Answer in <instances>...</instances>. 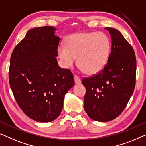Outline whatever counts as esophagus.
Instances as JSON below:
<instances>
[{
    "label": "esophagus",
    "mask_w": 146,
    "mask_h": 146,
    "mask_svg": "<svg viewBox=\"0 0 146 146\" xmlns=\"http://www.w3.org/2000/svg\"><path fill=\"white\" fill-rule=\"evenodd\" d=\"M74 80H75V84H80L81 83V78L77 75H74Z\"/></svg>",
    "instance_id": "1"
}]
</instances>
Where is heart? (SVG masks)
<instances>
[{
	"instance_id": "1",
	"label": "heart",
	"mask_w": 146,
	"mask_h": 146,
	"mask_svg": "<svg viewBox=\"0 0 146 146\" xmlns=\"http://www.w3.org/2000/svg\"><path fill=\"white\" fill-rule=\"evenodd\" d=\"M66 46H59L58 55L63 66H73L78 58L80 66L88 75L100 73L107 65L111 45L106 34L101 32H79L69 35Z\"/></svg>"
}]
</instances>
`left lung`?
<instances>
[{"instance_id":"1","label":"left lung","mask_w":146,"mask_h":146,"mask_svg":"<svg viewBox=\"0 0 146 146\" xmlns=\"http://www.w3.org/2000/svg\"><path fill=\"white\" fill-rule=\"evenodd\" d=\"M111 36L108 63L100 72L84 78V108L90 118L106 122L122 113L134 92L136 74L134 51L118 30L105 28Z\"/></svg>"}]
</instances>
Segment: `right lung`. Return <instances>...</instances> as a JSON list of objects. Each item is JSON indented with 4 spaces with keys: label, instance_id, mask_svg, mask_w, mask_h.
Returning <instances> with one entry per match:
<instances>
[{
    "label": "right lung",
    "instance_id": "obj_1",
    "mask_svg": "<svg viewBox=\"0 0 146 146\" xmlns=\"http://www.w3.org/2000/svg\"><path fill=\"white\" fill-rule=\"evenodd\" d=\"M56 30L47 26L28 30L11 57L9 83L15 100L24 114L39 122L59 116L65 94L75 84L70 70L57 63Z\"/></svg>",
    "mask_w": 146,
    "mask_h": 146
}]
</instances>
